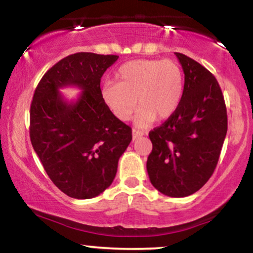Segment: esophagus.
<instances>
[{
    "mask_svg": "<svg viewBox=\"0 0 253 253\" xmlns=\"http://www.w3.org/2000/svg\"><path fill=\"white\" fill-rule=\"evenodd\" d=\"M141 135H144V132H143V130H139V129H135V128H133V129H132V136H133V140H135V139L140 138Z\"/></svg>",
    "mask_w": 253,
    "mask_h": 253,
    "instance_id": "34e87169",
    "label": "esophagus"
}]
</instances>
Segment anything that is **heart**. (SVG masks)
Returning <instances> with one entry per match:
<instances>
[{"label":"heart","instance_id":"obj_1","mask_svg":"<svg viewBox=\"0 0 253 253\" xmlns=\"http://www.w3.org/2000/svg\"><path fill=\"white\" fill-rule=\"evenodd\" d=\"M184 76L173 60L139 59L126 63L115 75V83H106L101 97L118 120L127 121L136 108L138 126L167 120L178 109L183 96Z\"/></svg>","mask_w":253,"mask_h":253}]
</instances>
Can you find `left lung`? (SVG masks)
I'll list each match as a JSON object with an SVG mask.
<instances>
[{
  "label": "left lung",
  "mask_w": 253,
  "mask_h": 253,
  "mask_svg": "<svg viewBox=\"0 0 253 253\" xmlns=\"http://www.w3.org/2000/svg\"><path fill=\"white\" fill-rule=\"evenodd\" d=\"M184 72L178 109L151 130L146 169L157 190L171 197L196 193L215 170L227 133V112L216 78L205 66L176 52Z\"/></svg>",
  "instance_id": "obj_1"
}]
</instances>
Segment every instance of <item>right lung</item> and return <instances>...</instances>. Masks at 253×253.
<instances>
[{
	"label": "right lung",
	"instance_id": "obj_1",
	"mask_svg": "<svg viewBox=\"0 0 253 253\" xmlns=\"http://www.w3.org/2000/svg\"><path fill=\"white\" fill-rule=\"evenodd\" d=\"M114 54L78 52L43 75L31 104L30 136L54 185L74 199L100 195L114 181L118 162L132 140V129L118 120L101 97V77L118 60ZM83 90L69 103L59 91Z\"/></svg>",
	"mask_w": 253,
	"mask_h": 253
}]
</instances>
